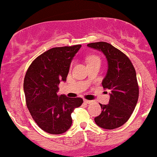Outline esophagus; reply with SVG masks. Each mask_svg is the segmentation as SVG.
<instances>
[{"mask_svg":"<svg viewBox=\"0 0 157 157\" xmlns=\"http://www.w3.org/2000/svg\"><path fill=\"white\" fill-rule=\"evenodd\" d=\"M84 102L86 104H91V103H93V101H89V100L84 99Z\"/></svg>","mask_w":157,"mask_h":157,"instance_id":"1","label":"esophagus"}]
</instances>
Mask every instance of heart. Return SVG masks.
Listing matches in <instances>:
<instances>
[{
	"instance_id": "heart-1",
	"label": "heart",
	"mask_w": 157,
	"mask_h": 157,
	"mask_svg": "<svg viewBox=\"0 0 157 157\" xmlns=\"http://www.w3.org/2000/svg\"><path fill=\"white\" fill-rule=\"evenodd\" d=\"M86 60H87V63H89V62H92V61H94V60H100V59L98 56L92 55V56H88L86 59Z\"/></svg>"
}]
</instances>
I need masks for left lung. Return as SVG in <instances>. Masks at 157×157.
Instances as JSON below:
<instances>
[{"instance_id":"8db88e82","label":"left lung","mask_w":157,"mask_h":157,"mask_svg":"<svg viewBox=\"0 0 157 157\" xmlns=\"http://www.w3.org/2000/svg\"><path fill=\"white\" fill-rule=\"evenodd\" d=\"M87 45L103 52L109 64L102 86L111 91L110 99L108 105L100 104L102 112L94 121L101 128H118L130 119L138 102L139 87L135 69L128 56L109 43L99 41Z\"/></svg>"}]
</instances>
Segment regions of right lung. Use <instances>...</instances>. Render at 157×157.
I'll return each mask as SVG.
<instances>
[{
	"instance_id": "right-lung-1",
	"label": "right lung",
	"mask_w": 157,
	"mask_h": 157,
	"mask_svg": "<svg viewBox=\"0 0 157 157\" xmlns=\"http://www.w3.org/2000/svg\"><path fill=\"white\" fill-rule=\"evenodd\" d=\"M81 45L56 47L37 56L23 82L26 103L33 120L45 132L60 134L71 126V113L82 98L58 96V85L66 81L71 60Z\"/></svg>"
}]
</instances>
